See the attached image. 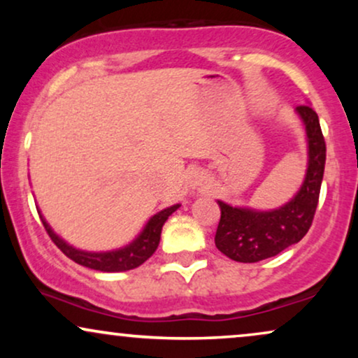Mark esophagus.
Instances as JSON below:
<instances>
[{
	"mask_svg": "<svg viewBox=\"0 0 358 358\" xmlns=\"http://www.w3.org/2000/svg\"><path fill=\"white\" fill-rule=\"evenodd\" d=\"M207 187H208V180H207V175H205L203 171H196V173L192 175V178H190V188H192V190L202 192Z\"/></svg>",
	"mask_w": 358,
	"mask_h": 358,
	"instance_id": "34e87169",
	"label": "esophagus"
}]
</instances>
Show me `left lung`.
I'll use <instances>...</instances> for the list:
<instances>
[{"mask_svg": "<svg viewBox=\"0 0 358 358\" xmlns=\"http://www.w3.org/2000/svg\"><path fill=\"white\" fill-rule=\"evenodd\" d=\"M306 129L308 170L296 195L274 210H252L217 202L220 222L215 232V245L222 254L237 262H259L278 256L306 236L313 224L322 188L327 145L320 127L318 114L311 106L296 108Z\"/></svg>", "mask_w": 358, "mask_h": 358, "instance_id": "1", "label": "left lung"}]
</instances>
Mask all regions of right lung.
<instances>
[{
    "label": "right lung",
    "mask_w": 358,
    "mask_h": 358,
    "mask_svg": "<svg viewBox=\"0 0 358 358\" xmlns=\"http://www.w3.org/2000/svg\"><path fill=\"white\" fill-rule=\"evenodd\" d=\"M178 207L180 203H176L165 208V210L158 212L156 215H153L148 220L145 229H143L141 234H139L131 244L116 250H108V252H87V250L72 248L71 244H67L64 239H60V237L52 231V227L47 224V220L43 219L42 213H38L45 231L50 236L53 244H55L69 259H72L73 262L85 266V268L89 269L102 271V273H121V271L138 268V266H141L143 262L153 256V252L159 244L163 224H165L168 217H170Z\"/></svg>",
    "instance_id": "obj_1"
}]
</instances>
